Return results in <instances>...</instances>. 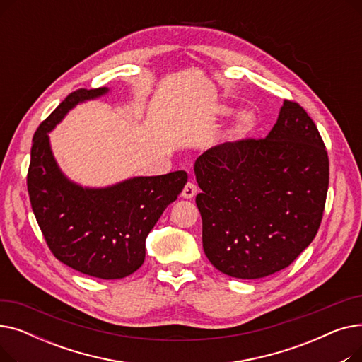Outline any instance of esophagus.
I'll return each instance as SVG.
<instances>
[{
	"mask_svg": "<svg viewBox=\"0 0 362 362\" xmlns=\"http://www.w3.org/2000/svg\"><path fill=\"white\" fill-rule=\"evenodd\" d=\"M197 192H198L197 185L192 183V182H187L185 185V187H183V191H182V197L186 198V199H191V198H194L197 195Z\"/></svg>",
	"mask_w": 362,
	"mask_h": 362,
	"instance_id": "34e87169",
	"label": "esophagus"
}]
</instances>
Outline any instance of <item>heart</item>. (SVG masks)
Listing matches in <instances>:
<instances>
[{
    "label": "heart",
    "instance_id": "obj_1",
    "mask_svg": "<svg viewBox=\"0 0 362 362\" xmlns=\"http://www.w3.org/2000/svg\"><path fill=\"white\" fill-rule=\"evenodd\" d=\"M251 124H252V116H251V114H248V112L240 114V117L238 120V127L240 130H246Z\"/></svg>",
    "mask_w": 362,
    "mask_h": 362
}]
</instances>
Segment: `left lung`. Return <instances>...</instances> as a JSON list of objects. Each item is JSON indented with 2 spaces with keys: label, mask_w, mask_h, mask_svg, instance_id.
Returning <instances> with one entry per match:
<instances>
[{
  "label": "left lung",
  "mask_w": 362,
  "mask_h": 362,
  "mask_svg": "<svg viewBox=\"0 0 362 362\" xmlns=\"http://www.w3.org/2000/svg\"><path fill=\"white\" fill-rule=\"evenodd\" d=\"M202 246L221 273L261 279L315 238L329 189V156L298 103L284 100L265 138L224 142L195 161Z\"/></svg>",
  "instance_id": "left-lung-1"
}]
</instances>
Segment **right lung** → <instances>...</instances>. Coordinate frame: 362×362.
I'll return each instance as SVG.
<instances>
[{
  "label": "right lung",
  "instance_id": "obj_1",
  "mask_svg": "<svg viewBox=\"0 0 362 362\" xmlns=\"http://www.w3.org/2000/svg\"><path fill=\"white\" fill-rule=\"evenodd\" d=\"M108 88L78 89L57 107L33 135L28 192L48 248L73 270L97 279H123L145 259V240L168 204L187 182L186 171L133 177L90 189L70 182L57 165L48 132L76 104Z\"/></svg>",
  "mask_w": 362,
  "mask_h": 362
}]
</instances>
